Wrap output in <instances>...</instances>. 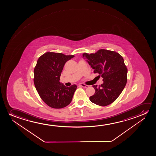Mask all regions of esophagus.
Here are the masks:
<instances>
[{"label":"esophagus","mask_w":156,"mask_h":156,"mask_svg":"<svg viewBox=\"0 0 156 156\" xmlns=\"http://www.w3.org/2000/svg\"><path fill=\"white\" fill-rule=\"evenodd\" d=\"M79 86H81L82 87L87 88L88 87V86L86 85L85 84H83V83H79Z\"/></svg>","instance_id":"obj_1"}]
</instances>
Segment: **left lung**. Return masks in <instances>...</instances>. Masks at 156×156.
<instances>
[{
    "mask_svg": "<svg viewBox=\"0 0 156 156\" xmlns=\"http://www.w3.org/2000/svg\"><path fill=\"white\" fill-rule=\"evenodd\" d=\"M83 58L103 78L101 86L93 85L95 93L90 101L100 106L110 105L119 96L127 80V69L124 58L114 51L100 49L94 54L83 53Z\"/></svg>",
    "mask_w": 156,
    "mask_h": 156,
    "instance_id": "8db88e82",
    "label": "left lung"
}]
</instances>
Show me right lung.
Here are the masks:
<instances>
[{
    "label": "right lung",
    "instance_id": "obj_1",
    "mask_svg": "<svg viewBox=\"0 0 156 156\" xmlns=\"http://www.w3.org/2000/svg\"><path fill=\"white\" fill-rule=\"evenodd\" d=\"M74 55L47 52L39 58L34 69V83L39 96L49 107L61 109L70 103L77 86L67 87L60 82L61 73Z\"/></svg>",
    "mask_w": 156,
    "mask_h": 156
}]
</instances>
